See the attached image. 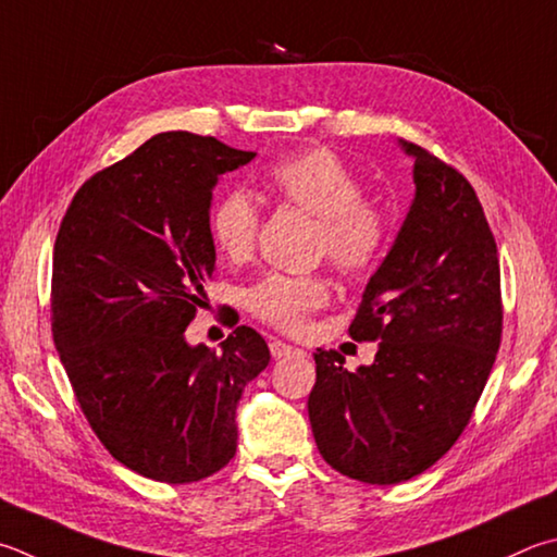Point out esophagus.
Instances as JSON below:
<instances>
[{"mask_svg":"<svg viewBox=\"0 0 557 557\" xmlns=\"http://www.w3.org/2000/svg\"><path fill=\"white\" fill-rule=\"evenodd\" d=\"M270 352H272V358L280 360V358H287V356H297V352H301V350L295 348V346H289V343L270 341Z\"/></svg>","mask_w":557,"mask_h":557,"instance_id":"34e87169","label":"esophagus"}]
</instances>
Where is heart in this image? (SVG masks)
I'll use <instances>...</instances> for the list:
<instances>
[{"label":"heart","mask_w":557,"mask_h":557,"mask_svg":"<svg viewBox=\"0 0 557 557\" xmlns=\"http://www.w3.org/2000/svg\"><path fill=\"white\" fill-rule=\"evenodd\" d=\"M265 187L282 205L317 216L313 250L326 256L346 275H358L377 262L389 238V216L375 199L362 197L358 175L326 148H307L268 168ZM260 211L244 189H231L209 214L214 248L231 262L252 256ZM323 275H280L270 272L248 289L252 317L280 331L297 333L329 301Z\"/></svg>","instance_id":"heart-1"}]
</instances>
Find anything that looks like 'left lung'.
Listing matches in <instances>:
<instances>
[{
    "label": "left lung",
    "mask_w": 557,
    "mask_h": 557,
    "mask_svg": "<svg viewBox=\"0 0 557 557\" xmlns=\"http://www.w3.org/2000/svg\"><path fill=\"white\" fill-rule=\"evenodd\" d=\"M399 146L417 195L348 329L380 343L375 362L348 372L336 350L317 348L309 394L323 460L368 484L417 478L453 448L502 341L497 244L478 195L429 150Z\"/></svg>",
    "instance_id": "left-lung-1"
}]
</instances>
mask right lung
Returning <instances> with one entry per match:
<instances>
[{"mask_svg": "<svg viewBox=\"0 0 557 557\" xmlns=\"http://www.w3.org/2000/svg\"><path fill=\"white\" fill-rule=\"evenodd\" d=\"M252 158L211 136L158 134L89 177L58 231L50 326L60 362L97 438L150 480L187 484L228 465L240 394L270 362L250 326L221 352L185 341L216 265L211 191Z\"/></svg>", "mask_w": 557, "mask_h": 557, "instance_id": "1", "label": "right lung"}]
</instances>
